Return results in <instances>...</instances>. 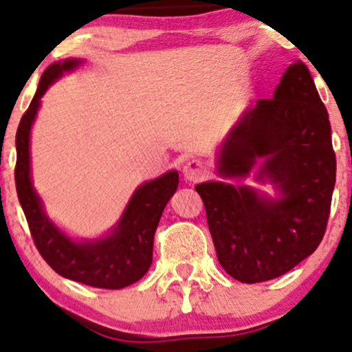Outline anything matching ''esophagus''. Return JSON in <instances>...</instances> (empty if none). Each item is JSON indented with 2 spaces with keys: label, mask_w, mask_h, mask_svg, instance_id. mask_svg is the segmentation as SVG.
<instances>
[{
  "label": "esophagus",
  "mask_w": 352,
  "mask_h": 352,
  "mask_svg": "<svg viewBox=\"0 0 352 352\" xmlns=\"http://www.w3.org/2000/svg\"><path fill=\"white\" fill-rule=\"evenodd\" d=\"M182 172H184L185 180H188V182L204 180L208 173L207 165L201 162V160H197V159L188 160V162L184 165V168H182Z\"/></svg>",
  "instance_id": "1"
}]
</instances>
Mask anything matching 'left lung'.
Masks as SVG:
<instances>
[{
	"mask_svg": "<svg viewBox=\"0 0 352 352\" xmlns=\"http://www.w3.org/2000/svg\"><path fill=\"white\" fill-rule=\"evenodd\" d=\"M258 159L256 180L276 185L278 199L227 182L195 187L218 261L241 283L288 273L318 248L328 225L336 155L328 111L301 60L286 69L273 99L246 109L221 145L217 170L246 179Z\"/></svg>",
	"mask_w": 352,
	"mask_h": 352,
	"instance_id": "obj_1",
	"label": "left lung"
}]
</instances>
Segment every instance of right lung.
<instances>
[{
    "instance_id": "obj_1",
    "label": "right lung",
    "mask_w": 352,
    "mask_h": 352,
    "mask_svg": "<svg viewBox=\"0 0 352 352\" xmlns=\"http://www.w3.org/2000/svg\"><path fill=\"white\" fill-rule=\"evenodd\" d=\"M79 64V59H66L51 64L43 72L38 91L16 132V192L36 248L56 273L94 288L120 289L139 281L151 268L153 235L165 205L179 185V173L167 172L140 185L119 223L99 240L74 241L52 223L31 182L30 134L44 92L64 72L76 69Z\"/></svg>"
}]
</instances>
